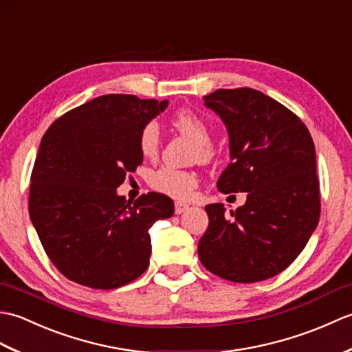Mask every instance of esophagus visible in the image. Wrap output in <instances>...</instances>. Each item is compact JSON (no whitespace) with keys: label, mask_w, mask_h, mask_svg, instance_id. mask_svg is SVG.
<instances>
[{"label":"esophagus","mask_w":352,"mask_h":352,"mask_svg":"<svg viewBox=\"0 0 352 352\" xmlns=\"http://www.w3.org/2000/svg\"><path fill=\"white\" fill-rule=\"evenodd\" d=\"M188 208H189V206L182 203V201H177V203H175V213H177V214L184 213L186 210H188Z\"/></svg>","instance_id":"1"}]
</instances>
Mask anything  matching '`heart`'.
Wrapping results in <instances>:
<instances>
[{"mask_svg": "<svg viewBox=\"0 0 352 352\" xmlns=\"http://www.w3.org/2000/svg\"><path fill=\"white\" fill-rule=\"evenodd\" d=\"M170 122L182 134L195 142L199 160L207 162L212 159L214 154V149L210 145L212 133L210 126L203 118H199L192 110H180L170 119ZM138 144L139 151L145 159H154L160 146L159 126L154 122L146 124L139 133ZM149 183L154 190L163 193V195L175 199H189L198 184V177L195 172L163 166L153 172Z\"/></svg>", "mask_w": 352, "mask_h": 352, "instance_id": "1", "label": "heart"}]
</instances>
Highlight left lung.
Instances as JSON below:
<instances>
[{
    "instance_id": "left-lung-1",
    "label": "left lung",
    "mask_w": 352,
    "mask_h": 352,
    "mask_svg": "<svg viewBox=\"0 0 352 352\" xmlns=\"http://www.w3.org/2000/svg\"><path fill=\"white\" fill-rule=\"evenodd\" d=\"M204 104L230 138L231 163L218 189L248 195L228 218L223 204L206 206L199 260L230 281L267 280L300 256L319 222L315 144L294 111L256 89H218Z\"/></svg>"
}]
</instances>
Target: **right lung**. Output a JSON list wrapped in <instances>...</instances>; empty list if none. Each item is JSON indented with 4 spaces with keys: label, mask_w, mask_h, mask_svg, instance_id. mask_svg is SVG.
I'll return each instance as SVG.
<instances>
[{
    "label": "right lung",
    "mask_w": 352,
    "mask_h": 352,
    "mask_svg": "<svg viewBox=\"0 0 352 352\" xmlns=\"http://www.w3.org/2000/svg\"><path fill=\"white\" fill-rule=\"evenodd\" d=\"M166 107L168 100L102 95L43 134L28 212L45 252L68 280L107 290L146 271L149 228L174 214V203L157 192L131 203L116 189L144 162L140 130Z\"/></svg>",
    "instance_id": "obj_1"
}]
</instances>
